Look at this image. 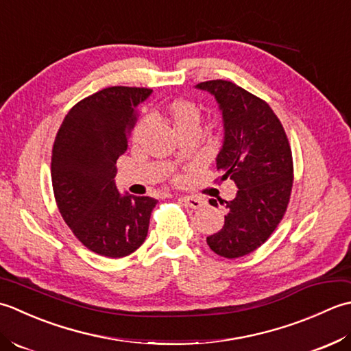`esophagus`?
Here are the masks:
<instances>
[{
    "mask_svg": "<svg viewBox=\"0 0 351 351\" xmlns=\"http://www.w3.org/2000/svg\"><path fill=\"white\" fill-rule=\"evenodd\" d=\"M182 199H183V203H184L186 206L191 207V209H198V207H202V206L204 204L203 199L198 198V197L184 195V197H182Z\"/></svg>",
    "mask_w": 351,
    "mask_h": 351,
    "instance_id": "1",
    "label": "esophagus"
}]
</instances>
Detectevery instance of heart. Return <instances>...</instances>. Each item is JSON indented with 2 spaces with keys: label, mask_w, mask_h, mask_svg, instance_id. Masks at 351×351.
<instances>
[{
  "label": "heart",
  "mask_w": 351,
  "mask_h": 351,
  "mask_svg": "<svg viewBox=\"0 0 351 351\" xmlns=\"http://www.w3.org/2000/svg\"><path fill=\"white\" fill-rule=\"evenodd\" d=\"M159 117L173 127L177 134L189 130V128H197L198 130L199 119H202L198 107L194 103L186 101V99H173V101L163 104L160 107ZM142 128H144V124H139L134 136H139Z\"/></svg>",
  "instance_id": "heart-1"
}]
</instances>
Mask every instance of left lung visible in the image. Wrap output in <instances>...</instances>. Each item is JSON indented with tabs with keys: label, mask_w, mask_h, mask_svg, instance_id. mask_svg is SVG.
Instances as JSON below:
<instances>
[{
	"label": "left lung",
	"mask_w": 351,
	"mask_h": 351,
	"mask_svg": "<svg viewBox=\"0 0 351 351\" xmlns=\"http://www.w3.org/2000/svg\"><path fill=\"white\" fill-rule=\"evenodd\" d=\"M195 88L215 97L224 128L217 169L221 182L230 177L238 186L226 202L223 228L206 241L212 252L234 259L259 248L283 218L292 189L289 142L273 109L238 84L210 80Z\"/></svg>",
	"instance_id": "left-lung-1"
}]
</instances>
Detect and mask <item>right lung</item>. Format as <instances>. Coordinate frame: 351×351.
<instances>
[{
  "mask_svg": "<svg viewBox=\"0 0 351 351\" xmlns=\"http://www.w3.org/2000/svg\"><path fill=\"white\" fill-rule=\"evenodd\" d=\"M152 94L145 88H106L77 103L56 136L51 180L57 207L78 241L99 256H128L147 238L157 199L123 194L115 176L136 112Z\"/></svg>",
  "mask_w": 351,
  "mask_h": 351,
  "instance_id": "add662e5",
  "label": "right lung"
}]
</instances>
